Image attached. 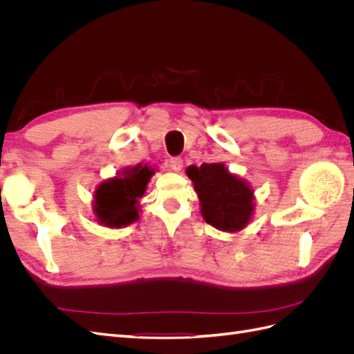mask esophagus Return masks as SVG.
I'll return each mask as SVG.
<instances>
[{
  "mask_svg": "<svg viewBox=\"0 0 354 354\" xmlns=\"http://www.w3.org/2000/svg\"><path fill=\"white\" fill-rule=\"evenodd\" d=\"M169 167H171V169L177 171V173H178V171H180L181 168H183V159L178 158V156L171 158V159H169Z\"/></svg>",
  "mask_w": 354,
  "mask_h": 354,
  "instance_id": "obj_1",
  "label": "esophagus"
}]
</instances>
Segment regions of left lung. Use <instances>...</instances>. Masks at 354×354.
Here are the masks:
<instances>
[{"instance_id":"obj_1","label":"left lung","mask_w":354,"mask_h":354,"mask_svg":"<svg viewBox=\"0 0 354 354\" xmlns=\"http://www.w3.org/2000/svg\"><path fill=\"white\" fill-rule=\"evenodd\" d=\"M186 174L194 181L201 214L211 226L223 232H239L254 212V192L245 180L229 173L224 164L190 165Z\"/></svg>"}]
</instances>
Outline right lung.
<instances>
[{
  "label": "right lung",
  "instance_id": "1",
  "mask_svg": "<svg viewBox=\"0 0 354 354\" xmlns=\"http://www.w3.org/2000/svg\"><path fill=\"white\" fill-rule=\"evenodd\" d=\"M155 169L138 164L122 174L103 181L95 189L93 211L100 224L111 229L125 227L138 218V199L147 187Z\"/></svg>",
  "mask_w": 354,
  "mask_h": 354
}]
</instances>
